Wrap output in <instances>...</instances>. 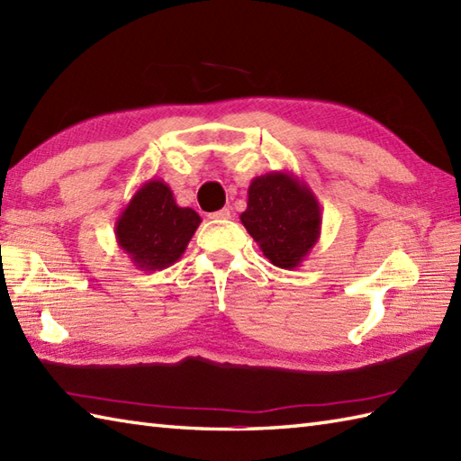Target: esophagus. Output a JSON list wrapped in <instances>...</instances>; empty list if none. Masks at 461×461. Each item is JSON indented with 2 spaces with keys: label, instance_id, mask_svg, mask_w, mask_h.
I'll use <instances>...</instances> for the list:
<instances>
[{
  "label": "esophagus",
  "instance_id": "esophagus-1",
  "mask_svg": "<svg viewBox=\"0 0 461 461\" xmlns=\"http://www.w3.org/2000/svg\"><path fill=\"white\" fill-rule=\"evenodd\" d=\"M230 215H231V212L228 208H223V210L210 213V220H230Z\"/></svg>",
  "mask_w": 461,
  "mask_h": 461
}]
</instances>
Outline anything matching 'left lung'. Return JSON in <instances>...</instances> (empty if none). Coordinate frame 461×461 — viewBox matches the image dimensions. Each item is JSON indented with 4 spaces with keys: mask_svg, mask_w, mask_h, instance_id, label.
Listing matches in <instances>:
<instances>
[{
    "mask_svg": "<svg viewBox=\"0 0 461 461\" xmlns=\"http://www.w3.org/2000/svg\"><path fill=\"white\" fill-rule=\"evenodd\" d=\"M240 220L263 256L281 269L301 267L321 238L317 195L305 180L289 170L253 178L248 188V208Z\"/></svg>",
    "mask_w": 461,
    "mask_h": 461,
    "instance_id": "1",
    "label": "left lung"
}]
</instances>
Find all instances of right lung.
I'll use <instances>...</instances> for the list:
<instances>
[{
    "instance_id": "1",
    "label": "right lung",
    "mask_w": 461,
    "mask_h": 461,
    "mask_svg": "<svg viewBox=\"0 0 461 461\" xmlns=\"http://www.w3.org/2000/svg\"><path fill=\"white\" fill-rule=\"evenodd\" d=\"M202 218L176 203L170 185L150 178L134 192L114 221L119 248L140 271H160L178 261Z\"/></svg>"
}]
</instances>
